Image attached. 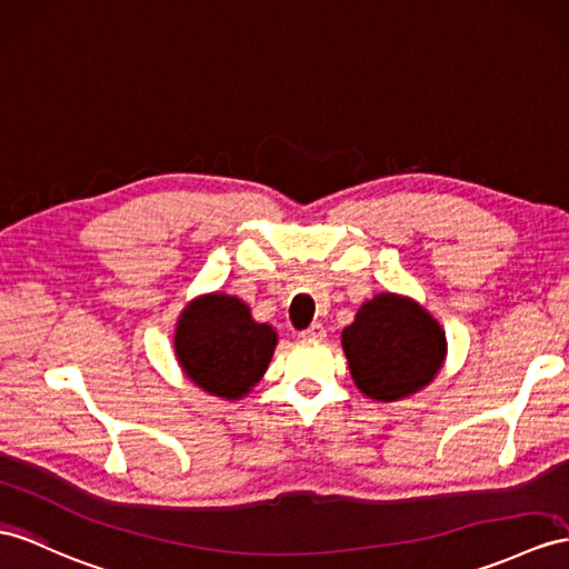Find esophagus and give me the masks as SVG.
Masks as SVG:
<instances>
[{"label": "esophagus", "mask_w": 569, "mask_h": 569, "mask_svg": "<svg viewBox=\"0 0 569 569\" xmlns=\"http://www.w3.org/2000/svg\"><path fill=\"white\" fill-rule=\"evenodd\" d=\"M299 336L303 340H323L326 338V328L321 323H311L307 330H301Z\"/></svg>", "instance_id": "1"}]
</instances>
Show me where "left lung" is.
<instances>
[{
	"label": "left lung",
	"instance_id": "1",
	"mask_svg": "<svg viewBox=\"0 0 569 569\" xmlns=\"http://www.w3.org/2000/svg\"><path fill=\"white\" fill-rule=\"evenodd\" d=\"M357 389L373 400L406 398L435 379L447 355L439 323L418 303L379 295L342 330Z\"/></svg>",
	"mask_w": 569,
	"mask_h": 569
}]
</instances>
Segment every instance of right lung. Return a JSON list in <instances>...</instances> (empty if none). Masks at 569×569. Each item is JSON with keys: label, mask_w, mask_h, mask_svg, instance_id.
I'll use <instances>...</instances> for the list:
<instances>
[{"label": "right lung", "mask_w": 569, "mask_h": 569, "mask_svg": "<svg viewBox=\"0 0 569 569\" xmlns=\"http://www.w3.org/2000/svg\"><path fill=\"white\" fill-rule=\"evenodd\" d=\"M277 336L256 323L243 301L227 295L202 297L180 316L176 355L200 389L221 398H239L268 369Z\"/></svg>", "instance_id": "obj_1"}]
</instances>
